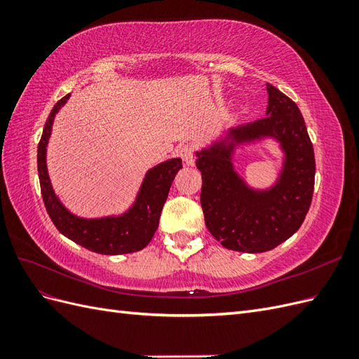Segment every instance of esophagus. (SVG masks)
I'll use <instances>...</instances> for the list:
<instances>
[{
	"label": "esophagus",
	"instance_id": "obj_1",
	"mask_svg": "<svg viewBox=\"0 0 359 359\" xmlns=\"http://www.w3.org/2000/svg\"><path fill=\"white\" fill-rule=\"evenodd\" d=\"M194 151H196V147L193 144H186L180 148V156L181 158L187 163V165H193V157H194Z\"/></svg>",
	"mask_w": 359,
	"mask_h": 359
}]
</instances>
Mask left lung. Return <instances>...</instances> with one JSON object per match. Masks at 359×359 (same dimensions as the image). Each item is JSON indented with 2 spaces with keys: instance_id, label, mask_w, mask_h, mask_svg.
<instances>
[{
  "instance_id": "1",
  "label": "left lung",
  "mask_w": 359,
  "mask_h": 359,
  "mask_svg": "<svg viewBox=\"0 0 359 359\" xmlns=\"http://www.w3.org/2000/svg\"><path fill=\"white\" fill-rule=\"evenodd\" d=\"M266 116L232 128L229 140L198 153L202 173L201 205L205 224L223 247L245 253L273 250L295 233L309 212L314 189V151L297 103L266 83ZM274 135L287 153L285 169L274 189L255 192L230 163L236 143Z\"/></svg>"
}]
</instances>
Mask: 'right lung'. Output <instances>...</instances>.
I'll list each match as a JSON object with an SVG mask.
<instances>
[{"mask_svg":"<svg viewBox=\"0 0 359 359\" xmlns=\"http://www.w3.org/2000/svg\"><path fill=\"white\" fill-rule=\"evenodd\" d=\"M70 94L62 97L46 119L43 135L37 148V170L41 189V198L46 211L57 229L91 252L100 255H124L139 252L148 245L154 236L160 214L165 205L172 181L182 168L181 158H172L148 170L135 205L126 214L107 219L86 220L70 214L52 190L46 169V145L50 136L52 123L61 106L67 102Z\"/></svg>","mask_w":359,"mask_h":359,"instance_id":"add662e5","label":"right lung"}]
</instances>
